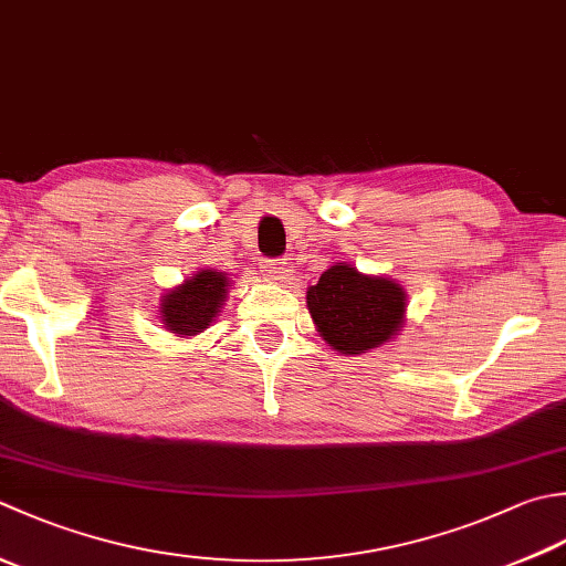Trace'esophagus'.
<instances>
[{
	"label": "esophagus",
	"instance_id": "34e87169",
	"mask_svg": "<svg viewBox=\"0 0 566 566\" xmlns=\"http://www.w3.org/2000/svg\"><path fill=\"white\" fill-rule=\"evenodd\" d=\"M262 272L268 274L270 280H286L292 270H290V262H284V260H264Z\"/></svg>",
	"mask_w": 566,
	"mask_h": 566
}]
</instances>
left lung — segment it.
<instances>
[{
  "label": "left lung",
  "mask_w": 566,
  "mask_h": 566,
  "mask_svg": "<svg viewBox=\"0 0 566 566\" xmlns=\"http://www.w3.org/2000/svg\"><path fill=\"white\" fill-rule=\"evenodd\" d=\"M306 308L331 348L363 356L405 328L407 292L390 276L363 274L350 262H334L306 290Z\"/></svg>",
  "instance_id": "left-lung-1"
}]
</instances>
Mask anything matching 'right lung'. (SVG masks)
Segmentation results:
<instances>
[{
	"mask_svg": "<svg viewBox=\"0 0 566 566\" xmlns=\"http://www.w3.org/2000/svg\"><path fill=\"white\" fill-rule=\"evenodd\" d=\"M232 280L213 268L198 270L179 286L166 290L159 298V321L169 334L188 338L198 336L213 324L223 308Z\"/></svg>",
	"mask_w": 566,
	"mask_h": 566,
	"instance_id": "right-lung-1",
	"label": "right lung"
}]
</instances>
